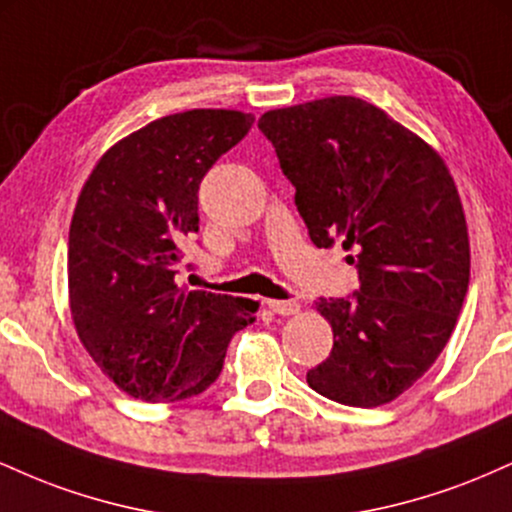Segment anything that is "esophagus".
<instances>
[{"label": "esophagus", "mask_w": 512, "mask_h": 512, "mask_svg": "<svg viewBox=\"0 0 512 512\" xmlns=\"http://www.w3.org/2000/svg\"><path fill=\"white\" fill-rule=\"evenodd\" d=\"M264 303H267V308L276 315H296L298 310H301V303L298 301H276V298H272V301Z\"/></svg>", "instance_id": "obj_1"}]
</instances>
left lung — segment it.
I'll use <instances>...</instances> for the list:
<instances>
[{
  "label": "left lung",
  "instance_id": "left-lung-1",
  "mask_svg": "<svg viewBox=\"0 0 512 512\" xmlns=\"http://www.w3.org/2000/svg\"><path fill=\"white\" fill-rule=\"evenodd\" d=\"M257 127L296 187L310 240L339 243L358 269L354 296L315 303L334 346L308 385L349 407L392 402L436 363L467 296L455 180L424 139L354 96L269 110Z\"/></svg>",
  "mask_w": 512,
  "mask_h": 512
}]
</instances>
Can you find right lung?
I'll use <instances>...</instances> for the list:
<instances>
[{
    "label": "right lung",
    "mask_w": 512,
    "mask_h": 512,
    "mask_svg": "<svg viewBox=\"0 0 512 512\" xmlns=\"http://www.w3.org/2000/svg\"><path fill=\"white\" fill-rule=\"evenodd\" d=\"M240 110H187L101 156L69 226V308L81 344L129 397L175 402L219 378L257 303L175 284L180 245L199 231V182L250 132Z\"/></svg>",
    "instance_id": "1"
}]
</instances>
